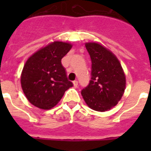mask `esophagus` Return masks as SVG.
<instances>
[{
  "label": "esophagus",
  "mask_w": 151,
  "mask_h": 151,
  "mask_svg": "<svg viewBox=\"0 0 151 151\" xmlns=\"http://www.w3.org/2000/svg\"><path fill=\"white\" fill-rule=\"evenodd\" d=\"M73 85H74V87L76 88L78 86V81H74L73 82Z\"/></svg>",
  "instance_id": "34e87169"
}]
</instances>
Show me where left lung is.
Segmentation results:
<instances>
[{
    "instance_id": "1",
    "label": "left lung",
    "mask_w": 151,
    "mask_h": 151,
    "mask_svg": "<svg viewBox=\"0 0 151 151\" xmlns=\"http://www.w3.org/2000/svg\"><path fill=\"white\" fill-rule=\"evenodd\" d=\"M85 47L91 60V78L82 95L88 106L104 112L118 104L125 88V76L120 63L110 50L95 42Z\"/></svg>"
}]
</instances>
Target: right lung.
<instances>
[{"label":"right lung","instance_id":"right-lung-1","mask_svg":"<svg viewBox=\"0 0 151 151\" xmlns=\"http://www.w3.org/2000/svg\"><path fill=\"white\" fill-rule=\"evenodd\" d=\"M72 45L54 41L40 49L26 61L21 85L28 101L34 106L49 110L58 104L64 93L73 86L61 63Z\"/></svg>","mask_w":151,"mask_h":151}]
</instances>
